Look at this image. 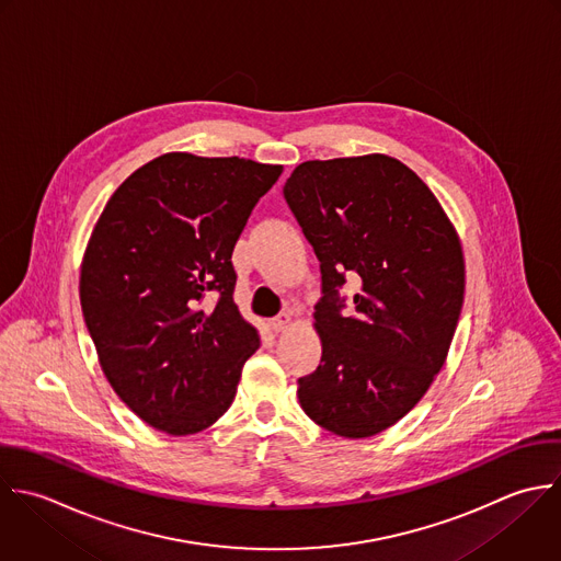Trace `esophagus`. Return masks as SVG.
Returning <instances> with one entry per match:
<instances>
[{
    "label": "esophagus",
    "mask_w": 561,
    "mask_h": 561,
    "mask_svg": "<svg viewBox=\"0 0 561 561\" xmlns=\"http://www.w3.org/2000/svg\"><path fill=\"white\" fill-rule=\"evenodd\" d=\"M290 321H293V317H290V312H284V314H279V317H275V319H271V330L275 332V334H279V332H284V330H288V325H290Z\"/></svg>",
    "instance_id": "1"
}]
</instances>
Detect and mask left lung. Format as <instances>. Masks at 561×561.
Here are the masks:
<instances>
[{
  "mask_svg": "<svg viewBox=\"0 0 561 561\" xmlns=\"http://www.w3.org/2000/svg\"><path fill=\"white\" fill-rule=\"evenodd\" d=\"M284 198L321 266V365L299 378L306 415L363 439L400 422L446 363L463 308L459 236L428 185L387 154L306 161ZM357 284L343 316L340 288Z\"/></svg>",
  "mask_w": 561,
  "mask_h": 561,
  "instance_id": "1",
  "label": "left lung"
}]
</instances>
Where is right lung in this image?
Returning <instances> with one entry per match:
<instances>
[{"mask_svg": "<svg viewBox=\"0 0 561 561\" xmlns=\"http://www.w3.org/2000/svg\"><path fill=\"white\" fill-rule=\"evenodd\" d=\"M279 174L240 157L168 152L102 209L80 268L82 317L106 380L148 426L194 435L231 407L260 347L233 304L231 253Z\"/></svg>", "mask_w": 561, "mask_h": 561, "instance_id": "1", "label": "right lung"}]
</instances>
